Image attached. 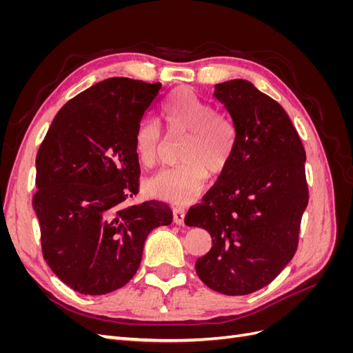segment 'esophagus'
<instances>
[{
    "instance_id": "34e87169",
    "label": "esophagus",
    "mask_w": 353,
    "mask_h": 353,
    "mask_svg": "<svg viewBox=\"0 0 353 353\" xmlns=\"http://www.w3.org/2000/svg\"><path fill=\"white\" fill-rule=\"evenodd\" d=\"M172 216H174V222L176 223V225H184L185 210L183 208H174L172 209Z\"/></svg>"
}]
</instances>
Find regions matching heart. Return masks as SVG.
<instances>
[{
	"mask_svg": "<svg viewBox=\"0 0 353 353\" xmlns=\"http://www.w3.org/2000/svg\"><path fill=\"white\" fill-rule=\"evenodd\" d=\"M162 117L170 137L184 135L179 165L159 170L145 181L150 194L184 205L205 187L209 174L218 176L230 166L236 150L237 131L231 117L190 88H178L163 104ZM165 143L156 121L143 119L134 132V150L144 168L157 165Z\"/></svg>",
	"mask_w": 353,
	"mask_h": 353,
	"instance_id": "heart-1",
	"label": "heart"
}]
</instances>
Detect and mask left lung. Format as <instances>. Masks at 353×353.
Returning <instances> with one entry per match:
<instances>
[{"mask_svg":"<svg viewBox=\"0 0 353 353\" xmlns=\"http://www.w3.org/2000/svg\"><path fill=\"white\" fill-rule=\"evenodd\" d=\"M215 97L236 125V150L185 223L212 237L196 262L199 279L243 296L268 285L296 253L309 200L306 153L285 110L249 81L216 83Z\"/></svg>","mask_w":353,"mask_h":353,"instance_id":"8db88e82","label":"left lung"}]
</instances>
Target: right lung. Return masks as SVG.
<instances>
[{"label": "right lung", "instance_id": "1", "mask_svg": "<svg viewBox=\"0 0 353 353\" xmlns=\"http://www.w3.org/2000/svg\"><path fill=\"white\" fill-rule=\"evenodd\" d=\"M162 83L109 78L69 100L37 154V193L46 262L82 294L123 287L141 263L150 231L172 222L163 201L130 205L140 188L134 132Z\"/></svg>", "mask_w": 353, "mask_h": 353}]
</instances>
